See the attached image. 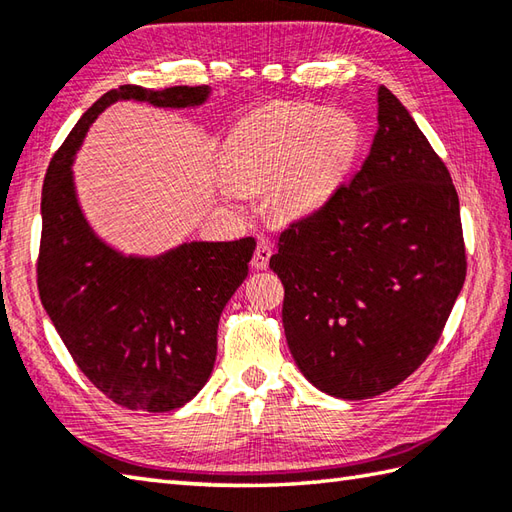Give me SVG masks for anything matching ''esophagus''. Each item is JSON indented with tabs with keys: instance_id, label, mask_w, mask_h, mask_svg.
Here are the masks:
<instances>
[{
	"instance_id": "esophagus-1",
	"label": "esophagus",
	"mask_w": 512,
	"mask_h": 512,
	"mask_svg": "<svg viewBox=\"0 0 512 512\" xmlns=\"http://www.w3.org/2000/svg\"><path fill=\"white\" fill-rule=\"evenodd\" d=\"M270 255H273V246H270L268 239H262V242H259L255 248V255H253V259H250V264H253L257 270H266L268 262H270Z\"/></svg>"
}]
</instances>
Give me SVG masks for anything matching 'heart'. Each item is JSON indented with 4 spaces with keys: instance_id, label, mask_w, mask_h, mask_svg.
Instances as JSON below:
<instances>
[{
    "instance_id": "1",
    "label": "heart",
    "mask_w": 512,
    "mask_h": 512,
    "mask_svg": "<svg viewBox=\"0 0 512 512\" xmlns=\"http://www.w3.org/2000/svg\"><path fill=\"white\" fill-rule=\"evenodd\" d=\"M361 149V129L350 114L284 103L244 118L226 138L220 156L222 195L266 185L268 209L279 217H303L330 198L334 184Z\"/></svg>"
}]
</instances>
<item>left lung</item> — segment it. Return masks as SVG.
<instances>
[{"label":"left lung","instance_id":"obj_1","mask_svg":"<svg viewBox=\"0 0 512 512\" xmlns=\"http://www.w3.org/2000/svg\"><path fill=\"white\" fill-rule=\"evenodd\" d=\"M286 341L325 394L394 389L436 347L466 277L451 173L385 85L363 167L279 235Z\"/></svg>","mask_w":512,"mask_h":512}]
</instances>
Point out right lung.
Masks as SVG:
<instances>
[{
	"mask_svg": "<svg viewBox=\"0 0 512 512\" xmlns=\"http://www.w3.org/2000/svg\"><path fill=\"white\" fill-rule=\"evenodd\" d=\"M209 92V85L110 90L74 125L43 178L41 303L81 372L127 409L171 411L204 387L217 354L220 314L248 275L255 239L191 242L160 257H125L85 222L70 165L107 105L134 99L191 107Z\"/></svg>",
	"mask_w": 512,
	"mask_h": 512,
	"instance_id": "1",
	"label": "right lung"
}]
</instances>
